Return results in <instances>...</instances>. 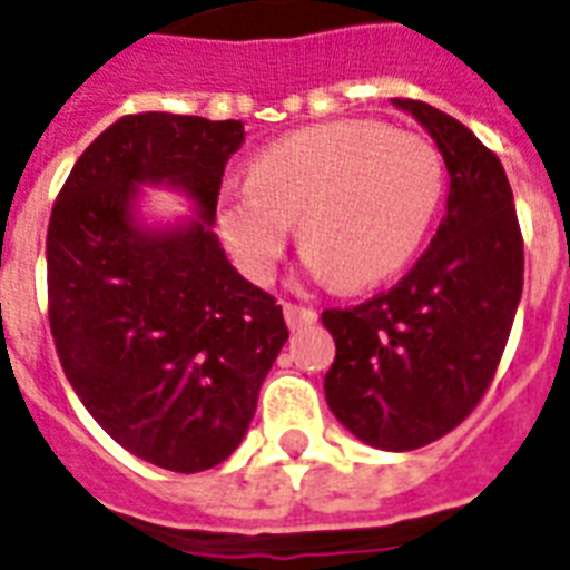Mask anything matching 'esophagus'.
<instances>
[{
  "label": "esophagus",
  "instance_id": "34e87169",
  "mask_svg": "<svg viewBox=\"0 0 570 570\" xmlns=\"http://www.w3.org/2000/svg\"><path fill=\"white\" fill-rule=\"evenodd\" d=\"M284 315H286V324L293 330L304 327V324H313L318 318L313 307H304V304H293V301H286L284 304Z\"/></svg>",
  "mask_w": 570,
  "mask_h": 570
}]
</instances>
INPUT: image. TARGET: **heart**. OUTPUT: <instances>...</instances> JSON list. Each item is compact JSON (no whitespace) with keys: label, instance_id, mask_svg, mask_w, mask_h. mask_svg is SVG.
<instances>
[{"label":"heart","instance_id":"1","mask_svg":"<svg viewBox=\"0 0 570 570\" xmlns=\"http://www.w3.org/2000/svg\"><path fill=\"white\" fill-rule=\"evenodd\" d=\"M443 190L425 138L376 121L318 124L269 145L252 181L219 196V226L252 281H269L301 217L315 275L344 289L394 275L423 240Z\"/></svg>","mask_w":570,"mask_h":570}]
</instances>
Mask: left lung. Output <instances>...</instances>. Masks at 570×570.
I'll list each match as a JSON object with an SVG mask.
<instances>
[{
	"label": "left lung",
	"mask_w": 570,
	"mask_h": 570,
	"mask_svg": "<svg viewBox=\"0 0 570 570\" xmlns=\"http://www.w3.org/2000/svg\"><path fill=\"white\" fill-rule=\"evenodd\" d=\"M432 132L449 170L432 246L389 293L324 309L336 358L330 411L389 452L429 446L470 417L504 356L524 284V240L499 156L458 118L394 98Z\"/></svg>",
	"instance_id": "8db88e82"
}]
</instances>
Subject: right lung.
I'll return each mask as SVG.
<instances>
[{"mask_svg": "<svg viewBox=\"0 0 570 570\" xmlns=\"http://www.w3.org/2000/svg\"><path fill=\"white\" fill-rule=\"evenodd\" d=\"M240 121L124 115L75 161L51 208L49 324L86 411L115 443L170 472H203L240 446L289 330L266 289L212 232ZM170 180L204 208L174 233H141L135 185Z\"/></svg>", "mask_w": 570, "mask_h": 570, "instance_id": "add662e5", "label": "right lung"}]
</instances>
